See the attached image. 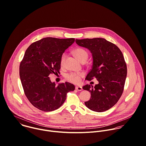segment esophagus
I'll list each match as a JSON object with an SVG mask.
<instances>
[{
	"label": "esophagus",
	"instance_id": "34e87169",
	"mask_svg": "<svg viewBox=\"0 0 146 146\" xmlns=\"http://www.w3.org/2000/svg\"><path fill=\"white\" fill-rule=\"evenodd\" d=\"M75 89L77 90V91H80L83 90L82 87H80V86H76L75 87Z\"/></svg>",
	"mask_w": 146,
	"mask_h": 146
}]
</instances>
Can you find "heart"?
<instances>
[{
  "instance_id": "1",
  "label": "heart",
  "mask_w": 146,
  "mask_h": 146,
  "mask_svg": "<svg viewBox=\"0 0 146 146\" xmlns=\"http://www.w3.org/2000/svg\"><path fill=\"white\" fill-rule=\"evenodd\" d=\"M74 54L75 57L81 62L86 61L87 60L88 57V54L87 52L81 48H78L74 51ZM66 55L63 54L60 59V66H63L65 63ZM84 76V73L83 72H71L67 74L66 76V79L73 83L78 84L80 82L81 78Z\"/></svg>"
}]
</instances>
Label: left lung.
Instances as JSON below:
<instances>
[{"mask_svg":"<svg viewBox=\"0 0 146 146\" xmlns=\"http://www.w3.org/2000/svg\"><path fill=\"white\" fill-rule=\"evenodd\" d=\"M75 42L92 54V68L87 80L96 78L99 82L94 87L88 84L83 87L91 92V98L84 104L95 112L107 111L117 102L123 91L127 66L123 54L115 44L103 38L76 39Z\"/></svg>","mask_w":146,"mask_h":146,"instance_id":"left-lung-1","label":"left lung"}]
</instances>
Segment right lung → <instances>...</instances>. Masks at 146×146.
<instances>
[{
    "instance_id": "add662e5",
    "label": "right lung",
    "mask_w": 146,
    "mask_h": 146,
    "mask_svg": "<svg viewBox=\"0 0 146 146\" xmlns=\"http://www.w3.org/2000/svg\"><path fill=\"white\" fill-rule=\"evenodd\" d=\"M74 42V38L47 37L32 43L26 51L20 64V78L28 100L40 110L59 108L67 92L74 91V85L66 82L56 86L49 77L51 74L60 73L61 57Z\"/></svg>"
}]
</instances>
